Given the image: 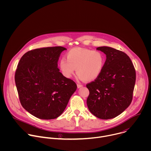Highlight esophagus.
Returning <instances> with one entry per match:
<instances>
[{
  "instance_id": "obj_1",
  "label": "esophagus",
  "mask_w": 151,
  "mask_h": 151,
  "mask_svg": "<svg viewBox=\"0 0 151 151\" xmlns=\"http://www.w3.org/2000/svg\"><path fill=\"white\" fill-rule=\"evenodd\" d=\"M82 85H81V84H79V83H77V87H78V88H81V87H82Z\"/></svg>"
}]
</instances>
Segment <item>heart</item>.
I'll return each instance as SVG.
<instances>
[{
    "instance_id": "heart-1",
    "label": "heart",
    "mask_w": 151,
    "mask_h": 151,
    "mask_svg": "<svg viewBox=\"0 0 151 151\" xmlns=\"http://www.w3.org/2000/svg\"><path fill=\"white\" fill-rule=\"evenodd\" d=\"M66 60L61 59L59 63L62 74L70 78L76 70L80 80L87 81L94 80L99 76L106 61L105 55L101 51L82 48L70 50L66 53Z\"/></svg>"
}]
</instances>
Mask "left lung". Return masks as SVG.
I'll list each match as a JSON object with an SVG mask.
<instances>
[{"label": "left lung", "instance_id": "8db88e82", "mask_svg": "<svg viewBox=\"0 0 151 151\" xmlns=\"http://www.w3.org/2000/svg\"><path fill=\"white\" fill-rule=\"evenodd\" d=\"M97 50L106 54V60L99 76L86 85L90 91L87 104L96 117L112 119L122 113L132 103L136 70L125 52L108 47Z\"/></svg>", "mask_w": 151, "mask_h": 151}]
</instances>
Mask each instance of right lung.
<instances>
[{
	"label": "right lung",
	"mask_w": 151,
	"mask_h": 151,
	"mask_svg": "<svg viewBox=\"0 0 151 151\" xmlns=\"http://www.w3.org/2000/svg\"><path fill=\"white\" fill-rule=\"evenodd\" d=\"M66 48H37L21 58L15 74L20 103L30 114L42 119L58 117L77 88L76 83L64 76L58 68L61 53Z\"/></svg>",
	"instance_id": "obj_1"
}]
</instances>
